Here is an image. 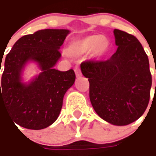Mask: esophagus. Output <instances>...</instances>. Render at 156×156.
I'll return each mask as SVG.
<instances>
[{
	"mask_svg": "<svg viewBox=\"0 0 156 156\" xmlns=\"http://www.w3.org/2000/svg\"><path fill=\"white\" fill-rule=\"evenodd\" d=\"M75 73H76V77H80L81 76V71H80V69L79 67H76L75 69Z\"/></svg>",
	"mask_w": 156,
	"mask_h": 156,
	"instance_id": "obj_1",
	"label": "esophagus"
}]
</instances>
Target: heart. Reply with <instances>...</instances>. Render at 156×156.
<instances>
[{
    "mask_svg": "<svg viewBox=\"0 0 156 156\" xmlns=\"http://www.w3.org/2000/svg\"><path fill=\"white\" fill-rule=\"evenodd\" d=\"M110 43L105 36L89 35L72 42L69 53L72 56H79L92 52L95 57H102L108 51Z\"/></svg>",
    "mask_w": 156,
    "mask_h": 156,
    "instance_id": "1",
    "label": "heart"
}]
</instances>
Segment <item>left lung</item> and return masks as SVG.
Segmentation results:
<instances>
[{
  "label": "left lung",
  "instance_id": "1",
  "mask_svg": "<svg viewBox=\"0 0 156 156\" xmlns=\"http://www.w3.org/2000/svg\"><path fill=\"white\" fill-rule=\"evenodd\" d=\"M118 49L107 60H86L81 72L90 83V100L101 119L128 125L146 110L152 85L149 58L133 35L114 29Z\"/></svg>",
  "mask_w": 156,
  "mask_h": 156
}]
</instances>
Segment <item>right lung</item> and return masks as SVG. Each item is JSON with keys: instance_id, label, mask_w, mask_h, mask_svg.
<instances>
[{"instance_id": "obj_1", "label": "right lung", "mask_w": 156, "mask_h": 156, "mask_svg": "<svg viewBox=\"0 0 156 156\" xmlns=\"http://www.w3.org/2000/svg\"><path fill=\"white\" fill-rule=\"evenodd\" d=\"M69 34L67 29L37 31L20 37L6 55L2 76L1 110L5 108L12 122L21 127L43 129L58 119L64 96L76 80L72 69H54L61 57L58 49ZM28 61L37 62L41 73L26 84L20 75Z\"/></svg>"}]
</instances>
